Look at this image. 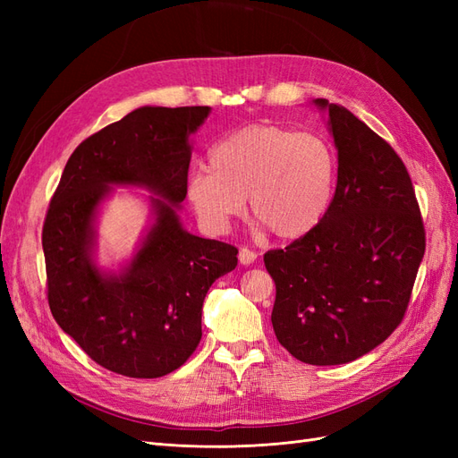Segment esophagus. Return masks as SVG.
<instances>
[{"instance_id":"obj_1","label":"esophagus","mask_w":458,"mask_h":458,"mask_svg":"<svg viewBox=\"0 0 458 458\" xmlns=\"http://www.w3.org/2000/svg\"><path fill=\"white\" fill-rule=\"evenodd\" d=\"M256 252H252L250 248H241L239 250V261L242 263V266H250V263L256 261Z\"/></svg>"}]
</instances>
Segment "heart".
I'll list each match as a JSON object with an SVG mask.
<instances>
[{
  "instance_id": "obj_1",
  "label": "heart",
  "mask_w": 458,
  "mask_h": 458,
  "mask_svg": "<svg viewBox=\"0 0 458 458\" xmlns=\"http://www.w3.org/2000/svg\"><path fill=\"white\" fill-rule=\"evenodd\" d=\"M338 158L321 135L276 123H250L210 150V168L187 177V199L202 227L224 234L250 214L276 239L308 237L327 217L336 192Z\"/></svg>"
}]
</instances>
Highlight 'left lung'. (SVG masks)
Returning a JSON list of instances; mask_svg holds the SVG:
<instances>
[{"mask_svg": "<svg viewBox=\"0 0 458 458\" xmlns=\"http://www.w3.org/2000/svg\"><path fill=\"white\" fill-rule=\"evenodd\" d=\"M328 110L338 182L323 224L263 256L275 281L276 340L308 365L355 361L403 321L426 250L409 172L348 108Z\"/></svg>", "mask_w": 458, "mask_h": 458, "instance_id": "1", "label": "left lung"}]
</instances>
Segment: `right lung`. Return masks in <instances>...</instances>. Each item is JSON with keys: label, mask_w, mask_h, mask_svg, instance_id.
I'll return each mask as SVG.
<instances>
[{"label": "right lung", "mask_w": 458, "mask_h": 458, "mask_svg": "<svg viewBox=\"0 0 458 458\" xmlns=\"http://www.w3.org/2000/svg\"><path fill=\"white\" fill-rule=\"evenodd\" d=\"M210 106H141L81 141L68 158L41 231L55 321L97 365L130 378L182 367L202 338L212 283L237 267L234 246L183 229L189 135ZM113 184L155 191L156 219L120 274L94 266V216Z\"/></svg>", "instance_id": "add662e5"}]
</instances>
